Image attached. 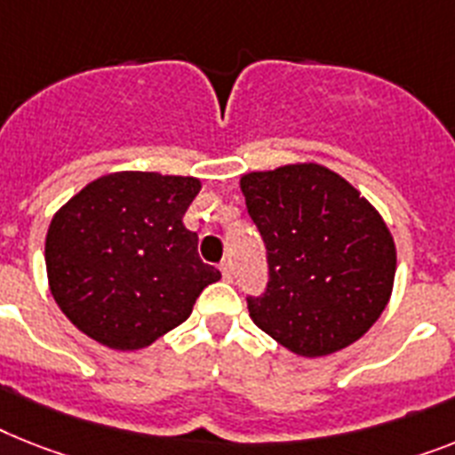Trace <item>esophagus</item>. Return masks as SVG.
<instances>
[{"label": "esophagus", "mask_w": 455, "mask_h": 455, "mask_svg": "<svg viewBox=\"0 0 455 455\" xmlns=\"http://www.w3.org/2000/svg\"><path fill=\"white\" fill-rule=\"evenodd\" d=\"M219 269H220V274H223V279H225V281H232V279H235V274H232V262H230V260H223V262H220Z\"/></svg>", "instance_id": "1"}]
</instances>
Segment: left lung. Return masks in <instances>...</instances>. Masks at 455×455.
<instances>
[{"label": "left lung", "instance_id": "left-lung-1", "mask_svg": "<svg viewBox=\"0 0 455 455\" xmlns=\"http://www.w3.org/2000/svg\"><path fill=\"white\" fill-rule=\"evenodd\" d=\"M239 186L267 246V292L249 299L255 325L302 358L351 347L393 295L397 253L381 213L318 163L246 172Z\"/></svg>", "mask_w": 455, "mask_h": 455}]
</instances>
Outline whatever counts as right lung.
Returning a JSON list of instances; mask_svg holds the SVG:
<instances>
[{"mask_svg": "<svg viewBox=\"0 0 455 455\" xmlns=\"http://www.w3.org/2000/svg\"><path fill=\"white\" fill-rule=\"evenodd\" d=\"M195 176L114 172L60 206L46 235L52 299L90 339L139 351L181 325L220 272L183 225Z\"/></svg>", "mask_w": 455, "mask_h": 455, "instance_id": "right-lung-1", "label": "right lung"}]
</instances>
